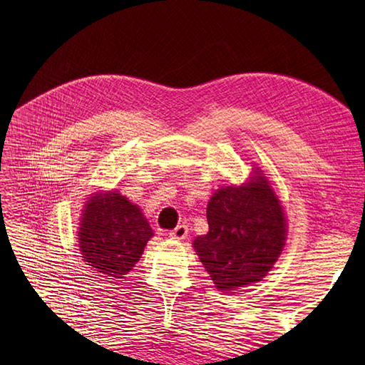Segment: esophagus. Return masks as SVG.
Instances as JSON below:
<instances>
[{
  "label": "esophagus",
  "instance_id": "1",
  "mask_svg": "<svg viewBox=\"0 0 365 365\" xmlns=\"http://www.w3.org/2000/svg\"><path fill=\"white\" fill-rule=\"evenodd\" d=\"M187 235H188V226H185V224H180V226H177L174 230L169 232V237L175 240H183L187 238Z\"/></svg>",
  "mask_w": 365,
  "mask_h": 365
}]
</instances>
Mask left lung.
<instances>
[{"label": "left lung", "mask_w": 365, "mask_h": 365, "mask_svg": "<svg viewBox=\"0 0 365 365\" xmlns=\"http://www.w3.org/2000/svg\"><path fill=\"white\" fill-rule=\"evenodd\" d=\"M208 234L192 245L220 290L262 281L285 243L284 210L265 177L221 188L207 205Z\"/></svg>", "instance_id": "1"}]
</instances>
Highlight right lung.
Segmentation results:
<instances>
[{
    "instance_id": "add662e5",
    "label": "right lung",
    "mask_w": 365,
    "mask_h": 365,
    "mask_svg": "<svg viewBox=\"0 0 365 365\" xmlns=\"http://www.w3.org/2000/svg\"><path fill=\"white\" fill-rule=\"evenodd\" d=\"M78 232L83 259L108 279H123L153 232L139 207L120 192H98L83 210Z\"/></svg>"
}]
</instances>
